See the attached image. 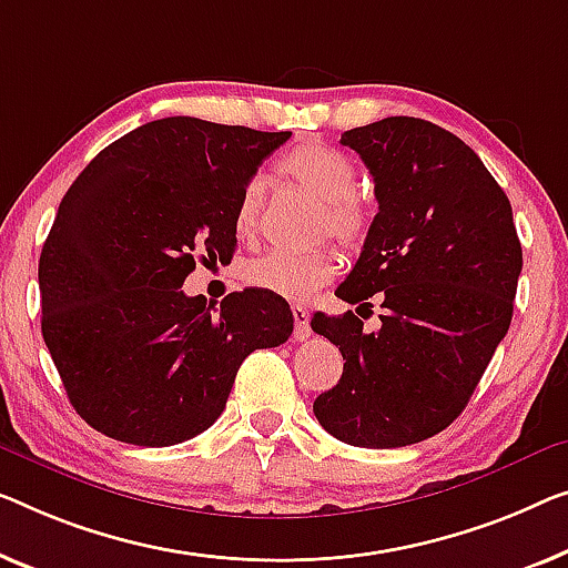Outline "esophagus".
<instances>
[{"mask_svg":"<svg viewBox=\"0 0 568 568\" xmlns=\"http://www.w3.org/2000/svg\"><path fill=\"white\" fill-rule=\"evenodd\" d=\"M293 321H295V338L298 342H306V338L311 336V313L308 308L303 306H293Z\"/></svg>","mask_w":568,"mask_h":568,"instance_id":"esophagus-1","label":"esophagus"}]
</instances>
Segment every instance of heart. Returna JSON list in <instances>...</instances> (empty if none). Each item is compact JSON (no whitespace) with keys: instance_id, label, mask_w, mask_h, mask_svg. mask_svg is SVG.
I'll return each mask as SVG.
<instances>
[{"instance_id":"heart-1","label":"heart","mask_w":568,"mask_h":568,"mask_svg":"<svg viewBox=\"0 0 568 568\" xmlns=\"http://www.w3.org/2000/svg\"><path fill=\"white\" fill-rule=\"evenodd\" d=\"M277 175L321 203L318 232L332 234L342 244H357L367 232V206L357 193V168L344 152L324 142H303L277 160ZM262 222L260 183L244 185L234 209V230L242 240H252ZM336 275L332 250L313 252H267L250 260L242 270L244 283L275 293L287 301H306L313 291Z\"/></svg>"}]
</instances>
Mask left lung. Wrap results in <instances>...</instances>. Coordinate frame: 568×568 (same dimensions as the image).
<instances>
[{
    "label": "left lung",
    "mask_w": 568,
    "mask_h": 568,
    "mask_svg": "<svg viewBox=\"0 0 568 568\" xmlns=\"http://www.w3.org/2000/svg\"><path fill=\"white\" fill-rule=\"evenodd\" d=\"M365 160L379 211L346 303L379 293L377 332L316 313L313 332L338 346L342 379L313 413L338 442L418 444L459 418L513 318L523 250L505 191L469 145L434 122L387 116L342 134Z\"/></svg>",
    "instance_id": "8db88e82"
}]
</instances>
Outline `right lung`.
<instances>
[{"mask_svg":"<svg viewBox=\"0 0 568 568\" xmlns=\"http://www.w3.org/2000/svg\"><path fill=\"white\" fill-rule=\"evenodd\" d=\"M291 132L165 116L104 148L58 206L40 252L42 338L68 400L99 434L173 446L222 416L236 369L287 342L291 306L181 285L234 252V209Z\"/></svg>","mask_w":568,"mask_h":568,"instance_id":"add662e5","label":"right lung"}]
</instances>
